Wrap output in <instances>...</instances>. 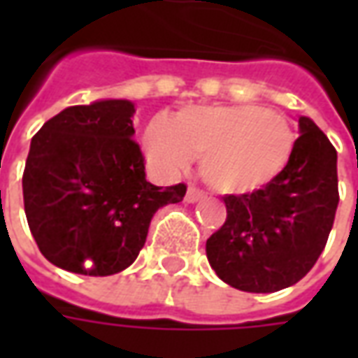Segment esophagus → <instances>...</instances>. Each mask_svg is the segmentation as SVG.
<instances>
[{
    "label": "esophagus",
    "mask_w": 358,
    "mask_h": 358,
    "mask_svg": "<svg viewBox=\"0 0 358 358\" xmlns=\"http://www.w3.org/2000/svg\"><path fill=\"white\" fill-rule=\"evenodd\" d=\"M201 199H205V194L199 192L197 187H189V189H187L186 203H197V201H201Z\"/></svg>",
    "instance_id": "esophagus-1"
}]
</instances>
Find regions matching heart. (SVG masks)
<instances>
[{"label": "heart", "instance_id": "b5f03b06", "mask_svg": "<svg viewBox=\"0 0 358 358\" xmlns=\"http://www.w3.org/2000/svg\"><path fill=\"white\" fill-rule=\"evenodd\" d=\"M141 145L159 174L186 171L192 157H201V176L215 192L251 195L287 171L297 134L261 105H195L153 120Z\"/></svg>", "mask_w": 358, "mask_h": 358}]
</instances>
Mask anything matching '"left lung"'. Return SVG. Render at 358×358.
<instances>
[{"instance_id": "1", "label": "left lung", "mask_w": 358, "mask_h": 358, "mask_svg": "<svg viewBox=\"0 0 358 358\" xmlns=\"http://www.w3.org/2000/svg\"><path fill=\"white\" fill-rule=\"evenodd\" d=\"M224 226L207 240L217 276L236 289L272 293L315 266L338 209V153L308 117L287 171L251 195H226Z\"/></svg>"}]
</instances>
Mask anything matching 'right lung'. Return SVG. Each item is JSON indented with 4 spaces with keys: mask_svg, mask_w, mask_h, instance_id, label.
Instances as JSON below:
<instances>
[{
    "mask_svg": "<svg viewBox=\"0 0 358 358\" xmlns=\"http://www.w3.org/2000/svg\"><path fill=\"white\" fill-rule=\"evenodd\" d=\"M134 113L130 99L66 107L30 141L24 213L42 255L59 268L122 272L145 245L153 215L186 195L184 184L161 189L145 180Z\"/></svg>",
    "mask_w": 358,
    "mask_h": 358,
    "instance_id": "obj_1",
    "label": "right lung"
}]
</instances>
